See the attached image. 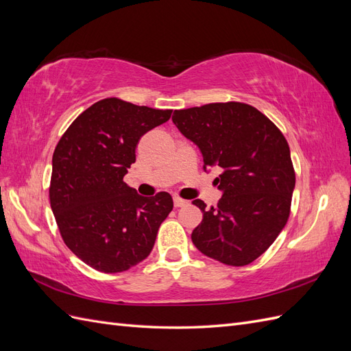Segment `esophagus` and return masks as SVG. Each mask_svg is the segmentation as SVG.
<instances>
[{
    "label": "esophagus",
    "mask_w": 351,
    "mask_h": 351,
    "mask_svg": "<svg viewBox=\"0 0 351 351\" xmlns=\"http://www.w3.org/2000/svg\"><path fill=\"white\" fill-rule=\"evenodd\" d=\"M184 205H187V200H184V199H180V197H174V206L176 208H180V206H184Z\"/></svg>",
    "instance_id": "obj_1"
}]
</instances>
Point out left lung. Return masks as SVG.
Returning <instances> with one entry per match:
<instances>
[{"label": "left lung", "mask_w": 351, "mask_h": 351, "mask_svg": "<svg viewBox=\"0 0 351 351\" xmlns=\"http://www.w3.org/2000/svg\"><path fill=\"white\" fill-rule=\"evenodd\" d=\"M173 123L204 156V169L221 167L217 208L195 199L204 219L192 241L206 256L244 267L278 237L290 215L295 176L290 147L268 117L241 102L174 111Z\"/></svg>", "instance_id": "obj_1"}]
</instances>
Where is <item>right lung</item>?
<instances>
[{
	"label": "right lung",
	"instance_id": "obj_1",
	"mask_svg": "<svg viewBox=\"0 0 351 351\" xmlns=\"http://www.w3.org/2000/svg\"><path fill=\"white\" fill-rule=\"evenodd\" d=\"M171 112L102 99L71 123L56 147L51 209L67 247L93 269L123 272L147 258L173 210L169 193L145 197L123 182L141 137Z\"/></svg>",
	"mask_w": 351,
	"mask_h": 351
}]
</instances>
